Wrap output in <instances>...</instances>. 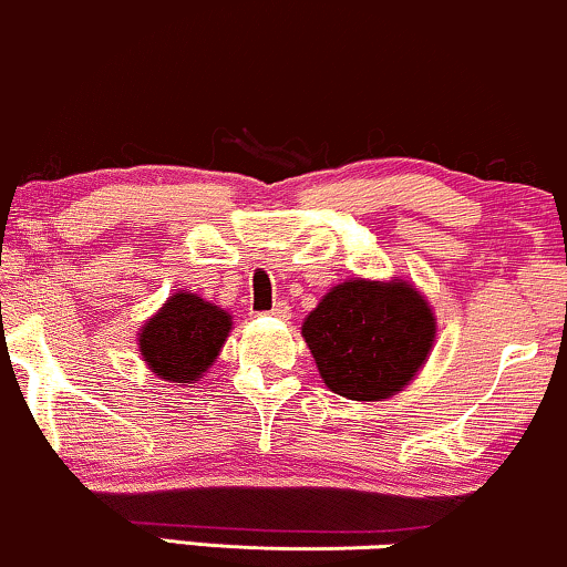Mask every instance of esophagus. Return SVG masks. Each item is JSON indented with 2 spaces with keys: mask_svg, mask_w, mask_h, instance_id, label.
<instances>
[{
  "mask_svg": "<svg viewBox=\"0 0 567 567\" xmlns=\"http://www.w3.org/2000/svg\"><path fill=\"white\" fill-rule=\"evenodd\" d=\"M269 313H271V317H277V319H288V317H290V306L279 301V303L271 306V311H269Z\"/></svg>",
  "mask_w": 567,
  "mask_h": 567,
  "instance_id": "1",
  "label": "esophagus"
}]
</instances>
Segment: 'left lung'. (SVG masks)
Returning a JSON list of instances; mask_svg holds the SVG:
<instances>
[{
  "instance_id": "obj_1",
  "label": "left lung",
  "mask_w": 567,
  "mask_h": 567,
  "mask_svg": "<svg viewBox=\"0 0 567 567\" xmlns=\"http://www.w3.org/2000/svg\"><path fill=\"white\" fill-rule=\"evenodd\" d=\"M303 338L330 391L380 401L417 374L435 319L412 285L349 279L306 317Z\"/></svg>"
}]
</instances>
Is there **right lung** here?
<instances>
[{
	"instance_id": "obj_1",
	"label": "right lung",
	"mask_w": 567,
	"mask_h": 567,
	"mask_svg": "<svg viewBox=\"0 0 567 567\" xmlns=\"http://www.w3.org/2000/svg\"><path fill=\"white\" fill-rule=\"evenodd\" d=\"M231 317L193 292H176L140 332V351L163 380L189 383L214 364Z\"/></svg>"
}]
</instances>
